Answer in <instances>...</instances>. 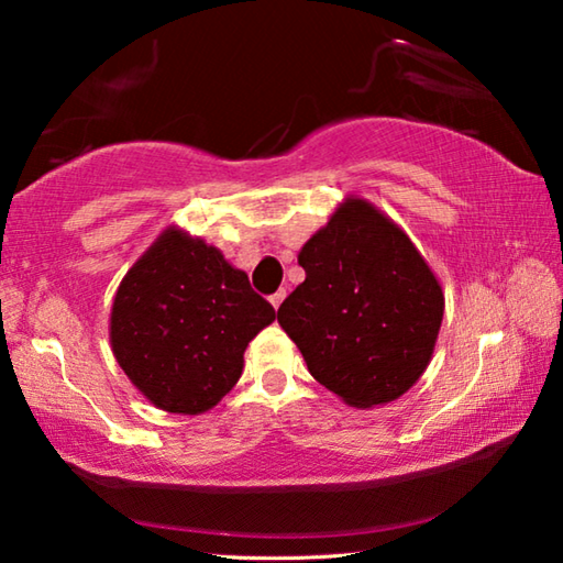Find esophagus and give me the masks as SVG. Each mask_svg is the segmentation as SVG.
Listing matches in <instances>:
<instances>
[{"mask_svg":"<svg viewBox=\"0 0 563 563\" xmlns=\"http://www.w3.org/2000/svg\"><path fill=\"white\" fill-rule=\"evenodd\" d=\"M268 300H271V305H273V308H275V310H278V308H280V302L285 300V290H283V288H280V290H275V292L271 295V298H268Z\"/></svg>","mask_w":563,"mask_h":563,"instance_id":"34e87169","label":"esophagus"}]
</instances>
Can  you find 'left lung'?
I'll use <instances>...</instances> for the list:
<instances>
[{"mask_svg": "<svg viewBox=\"0 0 563 563\" xmlns=\"http://www.w3.org/2000/svg\"><path fill=\"white\" fill-rule=\"evenodd\" d=\"M305 280L278 308L310 375L355 409L395 402L430 365L444 292L393 218L347 196L300 247Z\"/></svg>", "mask_w": 563, "mask_h": 563, "instance_id": "left-lung-1", "label": "left lung"}]
</instances>
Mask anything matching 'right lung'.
I'll list each match as a JSON object with an SVG mask.
<instances>
[{
    "mask_svg": "<svg viewBox=\"0 0 563 563\" xmlns=\"http://www.w3.org/2000/svg\"><path fill=\"white\" fill-rule=\"evenodd\" d=\"M273 320V305L216 245L168 225L119 283L109 340L151 405L203 415L235 387L247 342Z\"/></svg>",
    "mask_w": 563,
    "mask_h": 563,
    "instance_id": "1",
    "label": "right lung"
}]
</instances>
